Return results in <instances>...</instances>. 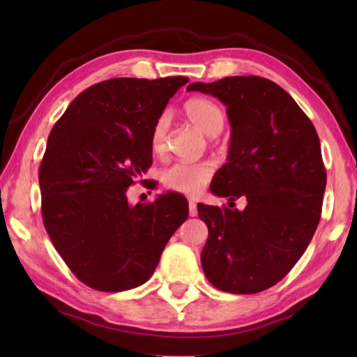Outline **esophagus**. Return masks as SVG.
Wrapping results in <instances>:
<instances>
[{"label": "esophagus", "mask_w": 357, "mask_h": 357, "mask_svg": "<svg viewBox=\"0 0 357 357\" xmlns=\"http://www.w3.org/2000/svg\"><path fill=\"white\" fill-rule=\"evenodd\" d=\"M189 214H190V217H195L198 214L195 202H189Z\"/></svg>", "instance_id": "esophagus-1"}]
</instances>
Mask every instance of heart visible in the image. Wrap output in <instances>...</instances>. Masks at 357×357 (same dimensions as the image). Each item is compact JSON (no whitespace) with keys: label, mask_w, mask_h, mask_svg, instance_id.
<instances>
[{"label":"heart","mask_w":357,"mask_h":357,"mask_svg":"<svg viewBox=\"0 0 357 357\" xmlns=\"http://www.w3.org/2000/svg\"><path fill=\"white\" fill-rule=\"evenodd\" d=\"M184 113L195 128L209 137L220 134L223 123H225V114L220 110V107L209 99H189L184 104ZM168 123H170V119H168L167 113H162L154 123L153 134H151V146H153L155 154H162L165 151ZM213 173L214 165L211 162H195V164L179 162V164H174L164 170L162 183L167 189L193 197L200 193L203 187L209 183Z\"/></svg>","instance_id":"b5f03b06"}]
</instances>
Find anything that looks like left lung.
Here are the masks:
<instances>
[{
    "label": "left lung",
    "instance_id": "8db88e82",
    "mask_svg": "<svg viewBox=\"0 0 357 357\" xmlns=\"http://www.w3.org/2000/svg\"><path fill=\"white\" fill-rule=\"evenodd\" d=\"M227 107L228 162L211 192L244 211L198 204L209 234L202 252L206 279L234 294L264 291L280 282L310 244L321 217L326 170L312 121L268 78L225 77L190 83Z\"/></svg>",
    "mask_w": 357,
    "mask_h": 357
}]
</instances>
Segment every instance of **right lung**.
<instances>
[{"instance_id":"right-lung-1","label":"right lung","mask_w":357,"mask_h":357,"mask_svg":"<svg viewBox=\"0 0 357 357\" xmlns=\"http://www.w3.org/2000/svg\"><path fill=\"white\" fill-rule=\"evenodd\" d=\"M187 77L112 78L70 102L39 168L42 220L84 285L116 293L143 285L189 215L174 192L130 206L128 189L153 164L157 118Z\"/></svg>"}]
</instances>
